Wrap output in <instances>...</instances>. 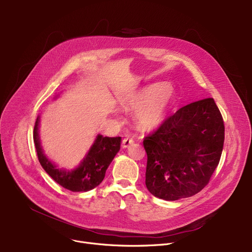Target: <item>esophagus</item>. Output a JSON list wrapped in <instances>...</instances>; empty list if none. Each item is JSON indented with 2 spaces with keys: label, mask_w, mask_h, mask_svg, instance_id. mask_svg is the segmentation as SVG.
<instances>
[{
  "label": "esophagus",
  "mask_w": 252,
  "mask_h": 252,
  "mask_svg": "<svg viewBox=\"0 0 252 252\" xmlns=\"http://www.w3.org/2000/svg\"><path fill=\"white\" fill-rule=\"evenodd\" d=\"M131 144H134V140L131 138H126L123 141V148H127Z\"/></svg>",
  "instance_id": "obj_1"
}]
</instances>
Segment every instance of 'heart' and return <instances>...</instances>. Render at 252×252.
Segmentation results:
<instances>
[{
	"label": "heart",
	"instance_id": "obj_1",
	"mask_svg": "<svg viewBox=\"0 0 252 252\" xmlns=\"http://www.w3.org/2000/svg\"><path fill=\"white\" fill-rule=\"evenodd\" d=\"M175 92L168 84H153L144 87L121 100L125 110H136L135 122L143 130L159 127L174 102Z\"/></svg>",
	"mask_w": 252,
	"mask_h": 252
}]
</instances>
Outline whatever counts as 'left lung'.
<instances>
[{"label": "left lung", "instance_id": "1", "mask_svg": "<svg viewBox=\"0 0 252 252\" xmlns=\"http://www.w3.org/2000/svg\"><path fill=\"white\" fill-rule=\"evenodd\" d=\"M223 140V121L213 98L180 108L143 141L148 191L167 201L200 192L220 162Z\"/></svg>", "mask_w": 252, "mask_h": 252}]
</instances>
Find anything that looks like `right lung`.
<instances>
[{
    "mask_svg": "<svg viewBox=\"0 0 252 252\" xmlns=\"http://www.w3.org/2000/svg\"><path fill=\"white\" fill-rule=\"evenodd\" d=\"M39 122L41 118L38 115L33 128V142L38 161L46 173L60 186L72 192H87L100 185L105 177L106 169L121 149L122 138L97 135L81 163L73 169H61L49 159L43 150L38 133Z\"/></svg>",
    "mask_w": 252,
    "mask_h": 252,
    "instance_id": "obj_1",
    "label": "right lung"
}]
</instances>
